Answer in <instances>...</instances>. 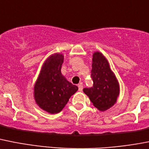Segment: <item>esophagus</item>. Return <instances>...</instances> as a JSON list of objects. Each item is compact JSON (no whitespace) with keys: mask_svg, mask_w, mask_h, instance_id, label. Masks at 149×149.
Instances as JSON below:
<instances>
[{"mask_svg":"<svg viewBox=\"0 0 149 149\" xmlns=\"http://www.w3.org/2000/svg\"><path fill=\"white\" fill-rule=\"evenodd\" d=\"M77 87H78V90L79 91H82V90H83V85L81 84H79L77 85Z\"/></svg>","mask_w":149,"mask_h":149,"instance_id":"esophagus-1","label":"esophagus"}]
</instances>
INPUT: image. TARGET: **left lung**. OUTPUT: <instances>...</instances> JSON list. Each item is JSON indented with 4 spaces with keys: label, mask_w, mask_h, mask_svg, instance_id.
I'll use <instances>...</instances> for the list:
<instances>
[{
    "label": "left lung",
    "mask_w": 149,
    "mask_h": 149,
    "mask_svg": "<svg viewBox=\"0 0 149 149\" xmlns=\"http://www.w3.org/2000/svg\"><path fill=\"white\" fill-rule=\"evenodd\" d=\"M91 77L93 85L84 89V93L99 111H106L117 102L120 84L109 61L101 52L93 53Z\"/></svg>",
    "instance_id": "left-lung-1"
}]
</instances>
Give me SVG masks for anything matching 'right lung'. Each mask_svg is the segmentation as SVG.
<instances>
[{
  "label": "right lung",
  "mask_w": 149,
  "mask_h": 149,
  "mask_svg": "<svg viewBox=\"0 0 149 149\" xmlns=\"http://www.w3.org/2000/svg\"><path fill=\"white\" fill-rule=\"evenodd\" d=\"M64 55L56 53L44 62L34 85L37 105L49 114L60 112L78 87L66 79L61 72Z\"/></svg>",
  "instance_id": "add662e5"
}]
</instances>
